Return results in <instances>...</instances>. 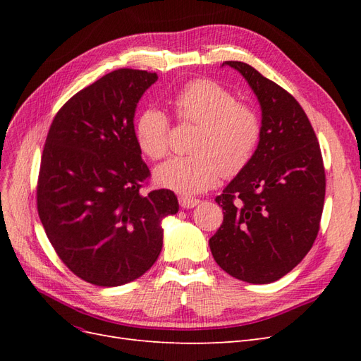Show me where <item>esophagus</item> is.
Returning <instances> with one entry per match:
<instances>
[{"label": "esophagus", "instance_id": "1", "mask_svg": "<svg viewBox=\"0 0 361 361\" xmlns=\"http://www.w3.org/2000/svg\"><path fill=\"white\" fill-rule=\"evenodd\" d=\"M179 203L183 207V209H191V207H195L200 200L199 199H192V197H187V195H180L179 197Z\"/></svg>", "mask_w": 361, "mask_h": 361}]
</instances>
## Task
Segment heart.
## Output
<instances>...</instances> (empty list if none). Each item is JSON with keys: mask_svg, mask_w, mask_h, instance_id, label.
I'll return each instance as SVG.
<instances>
[{"mask_svg": "<svg viewBox=\"0 0 361 361\" xmlns=\"http://www.w3.org/2000/svg\"><path fill=\"white\" fill-rule=\"evenodd\" d=\"M182 122L200 126L194 157L174 158L155 170V180L180 194H199L224 176H235L250 162L260 140V118L253 106L236 101L232 92L207 80L185 85L174 99ZM134 134L143 154L154 159L167 157L170 122L158 106H147L135 120Z\"/></svg>", "mask_w": 361, "mask_h": 361, "instance_id": "heart-1", "label": "heart"}]
</instances>
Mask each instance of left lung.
<instances>
[{"label": "left lung", "instance_id": "1", "mask_svg": "<svg viewBox=\"0 0 361 361\" xmlns=\"http://www.w3.org/2000/svg\"><path fill=\"white\" fill-rule=\"evenodd\" d=\"M256 94L260 140L250 162L215 202L223 224L209 239L227 274L267 285L297 267L318 236L325 171L318 138L301 105L243 61H224Z\"/></svg>", "mask_w": 361, "mask_h": 361}]
</instances>
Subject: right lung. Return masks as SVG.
Wrapping results in <instances>:
<instances>
[{
	"mask_svg": "<svg viewBox=\"0 0 361 361\" xmlns=\"http://www.w3.org/2000/svg\"><path fill=\"white\" fill-rule=\"evenodd\" d=\"M157 80L147 71L106 73L61 106L43 149L40 221L63 264L96 286H122L149 271L162 248V220L179 211L173 191H140L150 171L134 117Z\"/></svg>",
	"mask_w": 361,
	"mask_h": 361,
	"instance_id": "right-lung-1",
	"label": "right lung"
}]
</instances>
